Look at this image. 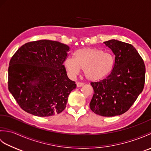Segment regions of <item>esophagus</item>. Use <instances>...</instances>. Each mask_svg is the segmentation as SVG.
<instances>
[{
	"label": "esophagus",
	"instance_id": "obj_1",
	"mask_svg": "<svg viewBox=\"0 0 151 151\" xmlns=\"http://www.w3.org/2000/svg\"><path fill=\"white\" fill-rule=\"evenodd\" d=\"M84 83H82V82H76V86H77L78 88H79V87H82V86H84Z\"/></svg>",
	"mask_w": 151,
	"mask_h": 151
}]
</instances>
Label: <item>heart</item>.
I'll return each mask as SVG.
<instances>
[{
    "instance_id": "obj_1",
    "label": "heart",
    "mask_w": 151,
    "mask_h": 151,
    "mask_svg": "<svg viewBox=\"0 0 151 151\" xmlns=\"http://www.w3.org/2000/svg\"><path fill=\"white\" fill-rule=\"evenodd\" d=\"M115 65L111 54L97 48L85 47L76 50L73 58L64 61V67L70 77H75L83 69L85 77L97 81L110 75Z\"/></svg>"
}]
</instances>
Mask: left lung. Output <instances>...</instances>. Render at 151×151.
<instances>
[{"label":"left lung","instance_id":"1","mask_svg":"<svg viewBox=\"0 0 151 151\" xmlns=\"http://www.w3.org/2000/svg\"><path fill=\"white\" fill-rule=\"evenodd\" d=\"M104 43L115 55V65L106 78L91 82L94 94L89 107L104 117L121 115L129 110L142 92L145 65L132 45L111 40Z\"/></svg>","mask_w":151,"mask_h":151}]
</instances>
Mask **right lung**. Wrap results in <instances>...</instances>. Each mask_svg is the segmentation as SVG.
Listing matches in <instances>:
<instances>
[{
  "label": "right lung",
  "instance_id": "obj_1",
  "mask_svg": "<svg viewBox=\"0 0 151 151\" xmlns=\"http://www.w3.org/2000/svg\"><path fill=\"white\" fill-rule=\"evenodd\" d=\"M69 51L67 45L43 40L25 43L12 57L8 89L24 111L48 117L64 110L76 88L63 64Z\"/></svg>",
  "mask_w": 151,
  "mask_h": 151
}]
</instances>
